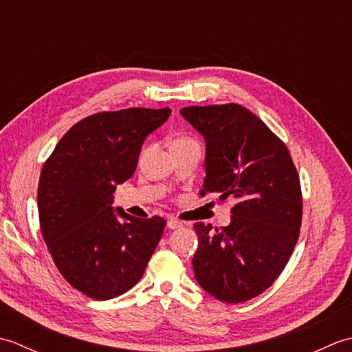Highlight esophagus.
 Masks as SVG:
<instances>
[{
    "label": "esophagus",
    "instance_id": "esophagus-1",
    "mask_svg": "<svg viewBox=\"0 0 352 352\" xmlns=\"http://www.w3.org/2000/svg\"><path fill=\"white\" fill-rule=\"evenodd\" d=\"M182 227H183V222H180L178 219H175V218H169L168 219V228L178 230V228H182Z\"/></svg>",
    "mask_w": 352,
    "mask_h": 352
}]
</instances>
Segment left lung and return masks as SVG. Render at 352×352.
Returning a JSON list of instances; mask_svg holds the SVG:
<instances>
[{
    "mask_svg": "<svg viewBox=\"0 0 352 352\" xmlns=\"http://www.w3.org/2000/svg\"><path fill=\"white\" fill-rule=\"evenodd\" d=\"M182 115L206 139L199 195L237 199L228 227L193 226L195 278L216 300L245 302L272 286L294 252L302 219L300 177L284 142L248 109L190 106Z\"/></svg>",
    "mask_w": 352,
    "mask_h": 352,
    "instance_id": "left-lung-1",
    "label": "left lung"
}]
</instances>
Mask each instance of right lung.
<instances>
[{"label":"right lung","instance_id":"right-lung-1","mask_svg":"<svg viewBox=\"0 0 352 352\" xmlns=\"http://www.w3.org/2000/svg\"><path fill=\"white\" fill-rule=\"evenodd\" d=\"M170 109L100 111L81 119L43 163L37 208L43 241L63 278L92 300L125 294L145 272L163 234L160 216L116 212L113 192L136 170L142 144Z\"/></svg>","mask_w":352,"mask_h":352}]
</instances>
